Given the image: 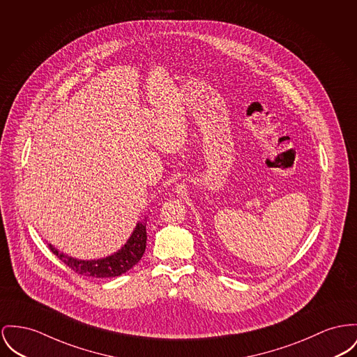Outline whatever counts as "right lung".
<instances>
[{"label": "right lung", "mask_w": 357, "mask_h": 357, "mask_svg": "<svg viewBox=\"0 0 357 357\" xmlns=\"http://www.w3.org/2000/svg\"><path fill=\"white\" fill-rule=\"evenodd\" d=\"M146 218L138 222L135 229L127 242L120 248L118 252L97 260H79L59 252L54 245L48 243L50 250L69 268L78 275L91 276V278H115L130 271L135 264L142 259L146 249Z\"/></svg>", "instance_id": "right-lung-1"}]
</instances>
